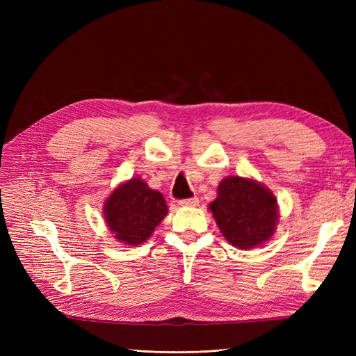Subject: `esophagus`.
Here are the masks:
<instances>
[{"label":"esophagus","instance_id":"esophagus-1","mask_svg":"<svg viewBox=\"0 0 356 356\" xmlns=\"http://www.w3.org/2000/svg\"><path fill=\"white\" fill-rule=\"evenodd\" d=\"M181 207H196V204L199 203V199L195 196V197H190V199H182L178 202Z\"/></svg>","mask_w":356,"mask_h":356}]
</instances>
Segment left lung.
Instances as JSON below:
<instances>
[{
	"label": "left lung",
	"instance_id": "8db88e82",
	"mask_svg": "<svg viewBox=\"0 0 356 356\" xmlns=\"http://www.w3.org/2000/svg\"><path fill=\"white\" fill-rule=\"evenodd\" d=\"M209 209L224 238L239 250H251L270 239L279 218L273 193L242 177L224 178Z\"/></svg>",
	"mask_w": 356,
	"mask_h": 356
}]
</instances>
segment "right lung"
<instances>
[{
  "instance_id": "obj_1",
  "label": "right lung",
  "mask_w": 356,
  "mask_h": 356,
  "mask_svg": "<svg viewBox=\"0 0 356 356\" xmlns=\"http://www.w3.org/2000/svg\"><path fill=\"white\" fill-rule=\"evenodd\" d=\"M166 213L165 197L141 178L120 184L104 203V217L110 232L118 242L129 246L145 242Z\"/></svg>"
}]
</instances>
